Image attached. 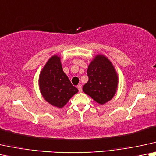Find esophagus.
<instances>
[{"label":"esophagus","mask_w":156,"mask_h":156,"mask_svg":"<svg viewBox=\"0 0 156 156\" xmlns=\"http://www.w3.org/2000/svg\"><path fill=\"white\" fill-rule=\"evenodd\" d=\"M78 89L79 90V92H82V86L80 84L78 86Z\"/></svg>","instance_id":"esophagus-1"}]
</instances>
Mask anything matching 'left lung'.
Returning <instances> with one entry per match:
<instances>
[{
    "mask_svg": "<svg viewBox=\"0 0 156 156\" xmlns=\"http://www.w3.org/2000/svg\"><path fill=\"white\" fill-rule=\"evenodd\" d=\"M87 74L88 81L83 87L85 94L101 105L112 100L117 93L119 78L109 59L96 55L88 65Z\"/></svg>",
    "mask_w": 156,
    "mask_h": 156,
    "instance_id": "obj_1",
    "label": "left lung"
}]
</instances>
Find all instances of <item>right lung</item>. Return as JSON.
Masks as SVG:
<instances>
[{"mask_svg": "<svg viewBox=\"0 0 156 156\" xmlns=\"http://www.w3.org/2000/svg\"><path fill=\"white\" fill-rule=\"evenodd\" d=\"M39 88L44 100L59 109L78 92L62 70L60 57L52 55L47 61L39 77Z\"/></svg>", "mask_w": 156, "mask_h": 156, "instance_id": "add662e5", "label": "right lung"}]
</instances>
